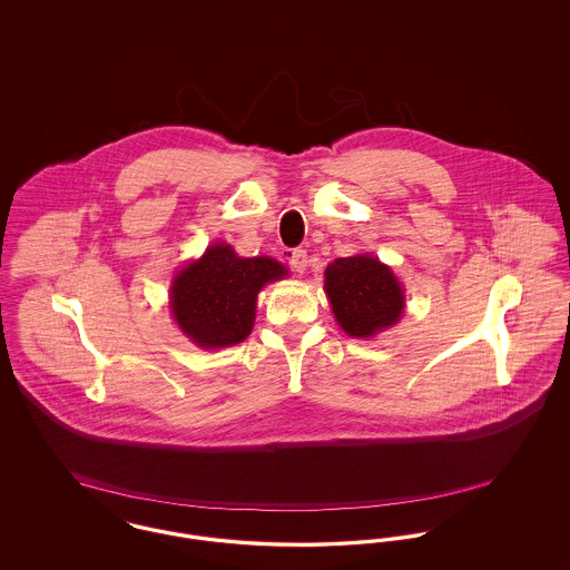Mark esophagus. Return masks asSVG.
<instances>
[{"instance_id":"esophagus-1","label":"esophagus","mask_w":570,"mask_h":570,"mask_svg":"<svg viewBox=\"0 0 570 570\" xmlns=\"http://www.w3.org/2000/svg\"><path fill=\"white\" fill-rule=\"evenodd\" d=\"M307 252L305 249H293L291 252V267L297 273H303L307 269Z\"/></svg>"}]
</instances>
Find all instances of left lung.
<instances>
[{
	"label": "left lung",
	"mask_w": 570,
	"mask_h": 570,
	"mask_svg": "<svg viewBox=\"0 0 570 570\" xmlns=\"http://www.w3.org/2000/svg\"><path fill=\"white\" fill-rule=\"evenodd\" d=\"M325 293L340 326L351 337H372L404 314V291L395 273L370 254L333 261Z\"/></svg>",
	"instance_id": "obj_1"
}]
</instances>
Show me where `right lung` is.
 I'll return each instance as SVG.
<instances>
[{
	"label": "right lung",
	"instance_id": "right-lung-1",
	"mask_svg": "<svg viewBox=\"0 0 570 570\" xmlns=\"http://www.w3.org/2000/svg\"><path fill=\"white\" fill-rule=\"evenodd\" d=\"M284 275L286 267L269 256L242 258L230 245H212L175 275L173 318L200 348L235 346L252 333L261 288Z\"/></svg>",
	"mask_w": 570,
	"mask_h": 570
}]
</instances>
